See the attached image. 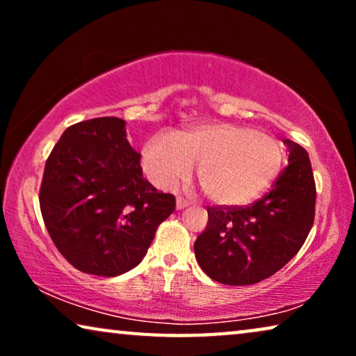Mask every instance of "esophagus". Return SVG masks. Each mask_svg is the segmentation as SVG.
Wrapping results in <instances>:
<instances>
[{
    "mask_svg": "<svg viewBox=\"0 0 356 356\" xmlns=\"http://www.w3.org/2000/svg\"><path fill=\"white\" fill-rule=\"evenodd\" d=\"M189 206V201H186V199L183 197H177V209H184Z\"/></svg>",
    "mask_w": 356,
    "mask_h": 356,
    "instance_id": "34e87169",
    "label": "esophagus"
}]
</instances>
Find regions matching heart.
Wrapping results in <instances>:
<instances>
[{
    "label": "heart",
    "mask_w": 356,
    "mask_h": 356,
    "mask_svg": "<svg viewBox=\"0 0 356 356\" xmlns=\"http://www.w3.org/2000/svg\"><path fill=\"white\" fill-rule=\"evenodd\" d=\"M284 160V147L272 136L235 123L196 126L179 136L160 133L143 149L149 178L160 188H175L191 177L211 201L240 206L256 199L274 181Z\"/></svg>",
    "instance_id": "1"
}]
</instances>
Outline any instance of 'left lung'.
Instances as JSON below:
<instances>
[{"mask_svg":"<svg viewBox=\"0 0 356 356\" xmlns=\"http://www.w3.org/2000/svg\"><path fill=\"white\" fill-rule=\"evenodd\" d=\"M289 165L250 206L207 207L194 243L201 269L225 285H252L280 270L303 246L314 222L316 183L308 152L285 139Z\"/></svg>","mask_w":356,"mask_h":356,"instance_id":"8db88e82","label":"left lung"}]
</instances>
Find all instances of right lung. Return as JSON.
Segmentation results:
<instances>
[{"label":"right lung","mask_w":356,"mask_h":356,"mask_svg":"<svg viewBox=\"0 0 356 356\" xmlns=\"http://www.w3.org/2000/svg\"><path fill=\"white\" fill-rule=\"evenodd\" d=\"M40 211L58 251L77 270L102 277L139 264L175 196L143 177L124 120L104 116L67 128L48 155Z\"/></svg>","instance_id":"obj_1"}]
</instances>
